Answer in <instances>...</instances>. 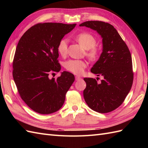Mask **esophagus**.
<instances>
[{
  "label": "esophagus",
  "instance_id": "esophagus-1",
  "mask_svg": "<svg viewBox=\"0 0 148 148\" xmlns=\"http://www.w3.org/2000/svg\"><path fill=\"white\" fill-rule=\"evenodd\" d=\"M81 78L79 77V76H76V81H78V80H79V79H81Z\"/></svg>",
  "mask_w": 148,
  "mask_h": 148
}]
</instances>
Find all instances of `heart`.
<instances>
[{"instance_id":"obj_1","label":"heart","mask_w":148,"mask_h":148,"mask_svg":"<svg viewBox=\"0 0 148 148\" xmlns=\"http://www.w3.org/2000/svg\"><path fill=\"white\" fill-rule=\"evenodd\" d=\"M76 40L84 49L88 50L87 56L90 60H96L99 55V49L95 47L96 39L89 33H81L76 37ZM68 41L67 39H62L58 45V51L62 56L67 53ZM87 62L79 60H70L65 62V67L67 71L75 74H82L84 69L86 67Z\"/></svg>"}]
</instances>
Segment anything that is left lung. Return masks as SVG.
Here are the masks:
<instances>
[{"label": "left lung", "mask_w": 148, "mask_h": 148, "mask_svg": "<svg viewBox=\"0 0 148 148\" xmlns=\"http://www.w3.org/2000/svg\"><path fill=\"white\" fill-rule=\"evenodd\" d=\"M97 31L102 38V52L91 72L103 79L98 83L93 78H84L86 83L83 96L90 108L107 113L123 102L132 86L134 73L129 49L112 25L88 21L79 25Z\"/></svg>", "instance_id": "left-lung-1"}]
</instances>
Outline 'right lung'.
I'll use <instances>...</instances> for the list:
<instances>
[{
  "mask_svg": "<svg viewBox=\"0 0 148 148\" xmlns=\"http://www.w3.org/2000/svg\"><path fill=\"white\" fill-rule=\"evenodd\" d=\"M76 25L38 23L26 31L18 43L12 63L13 79L22 100L39 114L58 111L74 81V75L67 71L56 79H50L49 74L61 70L58 43Z\"/></svg>",
  "mask_w": 148,
  "mask_h": 148,
  "instance_id": "1",
  "label": "right lung"
}]
</instances>
